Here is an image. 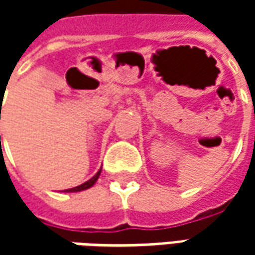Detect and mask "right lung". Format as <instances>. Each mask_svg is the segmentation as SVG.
<instances>
[{"label":"right lung","mask_w":255,"mask_h":255,"mask_svg":"<svg viewBox=\"0 0 255 255\" xmlns=\"http://www.w3.org/2000/svg\"><path fill=\"white\" fill-rule=\"evenodd\" d=\"M1 119V117H0ZM101 175V171H98L97 173H95L94 177H91L90 180H87L86 183H83V184H80V186H78V187H73V188H69V190H64V191L67 192H76V191H83V190H87V188L93 187L94 186V183L98 180V177H100Z\"/></svg>","instance_id":"right-lung-1"}]
</instances>
